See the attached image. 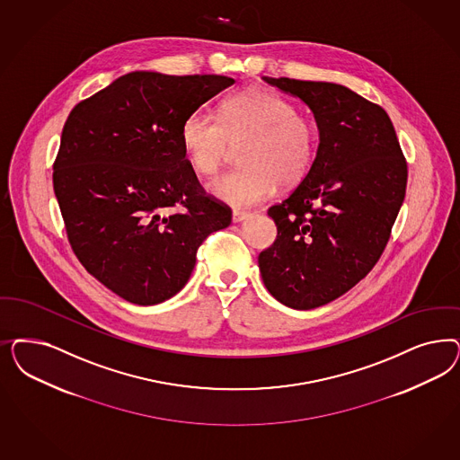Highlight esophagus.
<instances>
[{"label": "esophagus", "instance_id": "1", "mask_svg": "<svg viewBox=\"0 0 460 460\" xmlns=\"http://www.w3.org/2000/svg\"><path fill=\"white\" fill-rule=\"evenodd\" d=\"M249 217H251V215H249L247 211H240V209H234V213H232V222H243V220H247Z\"/></svg>", "mask_w": 460, "mask_h": 460}]
</instances>
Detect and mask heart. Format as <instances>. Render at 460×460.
I'll list each match as a JSON object with an SVG mask.
<instances>
[{
    "mask_svg": "<svg viewBox=\"0 0 460 460\" xmlns=\"http://www.w3.org/2000/svg\"><path fill=\"white\" fill-rule=\"evenodd\" d=\"M186 157L199 176L218 172L232 147L237 171L208 184L217 199L234 208L261 203L278 186L293 188L312 171L318 128L312 117L270 89L238 91L223 102L218 119L205 108L191 111L181 127Z\"/></svg>",
    "mask_w": 460,
    "mask_h": 460,
    "instance_id": "obj_1",
    "label": "heart"
}]
</instances>
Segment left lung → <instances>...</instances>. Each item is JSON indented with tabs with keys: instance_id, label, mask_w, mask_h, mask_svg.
I'll use <instances>...</instances> for the list:
<instances>
[{
	"instance_id": "1",
	"label": "left lung",
	"mask_w": 460,
	"mask_h": 460,
	"mask_svg": "<svg viewBox=\"0 0 460 460\" xmlns=\"http://www.w3.org/2000/svg\"><path fill=\"white\" fill-rule=\"evenodd\" d=\"M264 79L310 106L320 146L310 174L267 209L278 237L259 253V269L279 303L313 310L354 288L385 252L408 164L379 104L333 83Z\"/></svg>"
}]
</instances>
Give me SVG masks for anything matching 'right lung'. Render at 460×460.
Masks as SVG:
<instances>
[{"mask_svg":"<svg viewBox=\"0 0 460 460\" xmlns=\"http://www.w3.org/2000/svg\"><path fill=\"white\" fill-rule=\"evenodd\" d=\"M234 83L138 71L75 104L66 119L52 181L67 240L119 297L148 306L174 296L199 245L232 222V209L196 178L181 127Z\"/></svg>","mask_w":460,"mask_h":460,"instance_id":"1","label":"right lung"}]
</instances>
